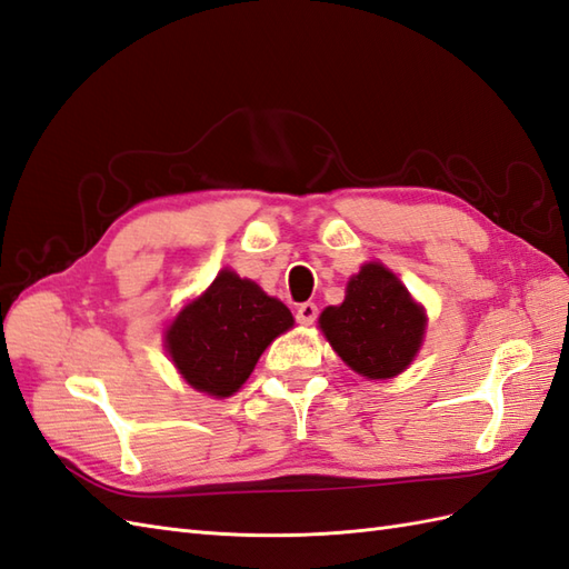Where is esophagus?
<instances>
[{
	"mask_svg": "<svg viewBox=\"0 0 569 569\" xmlns=\"http://www.w3.org/2000/svg\"><path fill=\"white\" fill-rule=\"evenodd\" d=\"M317 306L315 302H302V306H298V310H296V320L300 322V325H312L315 320H317Z\"/></svg>",
	"mask_w": 569,
	"mask_h": 569,
	"instance_id": "1",
	"label": "esophagus"
}]
</instances>
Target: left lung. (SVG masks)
<instances>
[{
    "mask_svg": "<svg viewBox=\"0 0 569 569\" xmlns=\"http://www.w3.org/2000/svg\"><path fill=\"white\" fill-rule=\"evenodd\" d=\"M329 345L366 378H392L415 359L425 337L427 315L402 281L373 261L353 276L339 308L320 315Z\"/></svg>",
    "mask_w": 569,
    "mask_h": 569,
    "instance_id": "8db88e82",
    "label": "left lung"
}]
</instances>
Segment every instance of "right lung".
<instances>
[{"mask_svg": "<svg viewBox=\"0 0 569 569\" xmlns=\"http://www.w3.org/2000/svg\"><path fill=\"white\" fill-rule=\"evenodd\" d=\"M290 327L293 315L281 300L234 271H220L171 322L167 351L191 388L230 398L254 371L263 349Z\"/></svg>", "mask_w": 569, "mask_h": 569, "instance_id": "1", "label": "right lung"}]
</instances>
